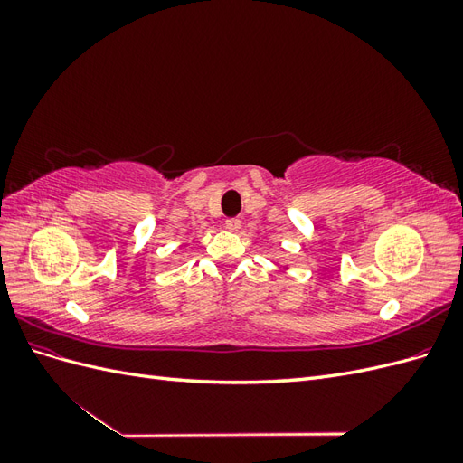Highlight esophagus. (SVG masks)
<instances>
[{"instance_id": "obj_1", "label": "esophagus", "mask_w": 463, "mask_h": 463, "mask_svg": "<svg viewBox=\"0 0 463 463\" xmlns=\"http://www.w3.org/2000/svg\"><path fill=\"white\" fill-rule=\"evenodd\" d=\"M223 226H226V230H230V232H240L241 220H240V218H228L226 223H223Z\"/></svg>"}]
</instances>
